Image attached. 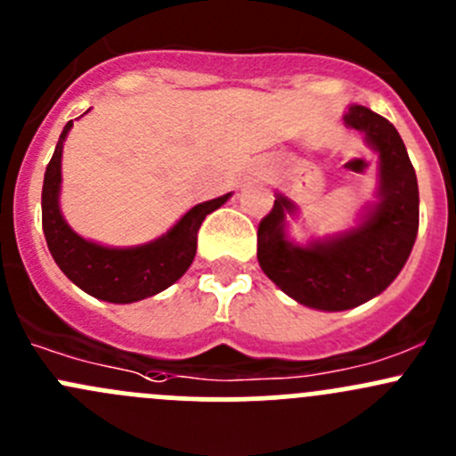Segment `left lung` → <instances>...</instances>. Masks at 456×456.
Listing matches in <instances>:
<instances>
[{
	"label": "left lung",
	"mask_w": 456,
	"mask_h": 456,
	"mask_svg": "<svg viewBox=\"0 0 456 456\" xmlns=\"http://www.w3.org/2000/svg\"><path fill=\"white\" fill-rule=\"evenodd\" d=\"M344 126L360 130L379 154L377 202L360 224L339 236L296 245L287 238V216L297 207L275 196L257 227V262L289 297L317 311H346L379 296L399 275L419 229V187L406 145L388 118L351 105Z\"/></svg>",
	"instance_id": "1"
}]
</instances>
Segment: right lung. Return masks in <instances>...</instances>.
<instances>
[{
  "label": "right lung",
  "mask_w": 456,
  "mask_h": 456,
  "mask_svg": "<svg viewBox=\"0 0 456 456\" xmlns=\"http://www.w3.org/2000/svg\"><path fill=\"white\" fill-rule=\"evenodd\" d=\"M70 127L72 121H68L45 167L41 190V224L54 262L81 291L114 305H130L165 291L194 262L196 238L205 216L224 205L232 194L191 207L167 233L145 245L123 249L96 245L72 232L59 209L61 151Z\"/></svg>",
  "instance_id": "1"
}]
</instances>
